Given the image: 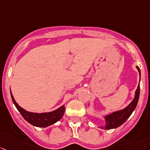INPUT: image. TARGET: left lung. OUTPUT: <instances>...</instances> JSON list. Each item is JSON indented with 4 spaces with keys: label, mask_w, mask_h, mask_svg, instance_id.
<instances>
[{
    "label": "left lung",
    "mask_w": 150,
    "mask_h": 150,
    "mask_svg": "<svg viewBox=\"0 0 150 150\" xmlns=\"http://www.w3.org/2000/svg\"><path fill=\"white\" fill-rule=\"evenodd\" d=\"M136 68L138 70L139 74V82L141 79V71H140L139 66H136ZM139 93H140V86L139 84H138L137 89H136L135 95L133 100L130 103L129 105L126 106L123 109L113 111L111 113L105 115L104 118L105 123L103 126H100V128L103 129H116L119 127L122 124L126 121V120L130 117L132 113L134 112L136 107L138 103L139 98Z\"/></svg>",
    "instance_id": "8db88e82"
}]
</instances>
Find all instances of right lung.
Here are the masks:
<instances>
[{
  "label": "right lung",
  "instance_id": "right-lung-1",
  "mask_svg": "<svg viewBox=\"0 0 150 150\" xmlns=\"http://www.w3.org/2000/svg\"><path fill=\"white\" fill-rule=\"evenodd\" d=\"M11 96L13 104L15 105V106L17 108L18 112L22 115L23 118L28 123L32 124V126H37V127L46 128L60 121L62 118L63 115L64 114L65 110H66L65 105H63L62 106H61V107L55 110L51 111V112H41V113L29 112V111L26 110H24L18 105L15 99L13 98L11 91Z\"/></svg>",
  "mask_w": 150,
  "mask_h": 150
}]
</instances>
